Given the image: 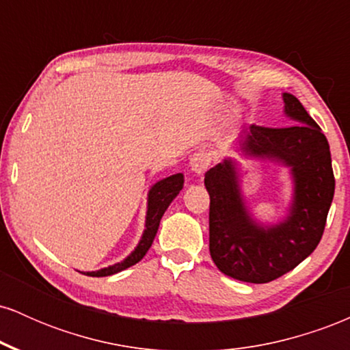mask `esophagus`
<instances>
[{
  "label": "esophagus",
  "instance_id": "1",
  "mask_svg": "<svg viewBox=\"0 0 350 350\" xmlns=\"http://www.w3.org/2000/svg\"><path fill=\"white\" fill-rule=\"evenodd\" d=\"M212 163V158H211V152L207 151H198L192 154L191 158V170L196 172L198 176H202L204 172L208 170V166H211Z\"/></svg>",
  "mask_w": 350,
  "mask_h": 350
}]
</instances>
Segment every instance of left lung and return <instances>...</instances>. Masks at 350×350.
<instances>
[{
	"instance_id": "obj_1",
	"label": "left lung",
	"mask_w": 350,
	"mask_h": 350,
	"mask_svg": "<svg viewBox=\"0 0 350 350\" xmlns=\"http://www.w3.org/2000/svg\"><path fill=\"white\" fill-rule=\"evenodd\" d=\"M283 100L284 111L296 124H252L243 131L242 150L291 167L295 200L284 222L262 227L252 219L240 198L230 159L211 167L204 178L211 196V256L224 275L245 283H270L308 258L323 237L334 198L336 179L326 136L295 95L283 94Z\"/></svg>"
}]
</instances>
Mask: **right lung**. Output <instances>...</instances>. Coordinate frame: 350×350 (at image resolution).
Returning <instances> with one entry per match:
<instances>
[{
    "label": "right lung",
    "mask_w": 350,
    "mask_h": 350,
    "mask_svg": "<svg viewBox=\"0 0 350 350\" xmlns=\"http://www.w3.org/2000/svg\"><path fill=\"white\" fill-rule=\"evenodd\" d=\"M184 186V176L180 174H172L170 178L159 180L154 186L151 187L150 196H148V214H146V228H144V234L139 240L138 247L135 248V252L131 253L128 258H124L122 263H116L113 267L103 268L98 271H90L87 273L88 276H110L115 273L124 270V268H130L131 265L138 263L139 260L146 255V252L150 250L152 240H154L156 232H158L159 222H161V217L166 208L170 207L172 199L179 194V191Z\"/></svg>",
    "instance_id": "add662e5"
}]
</instances>
